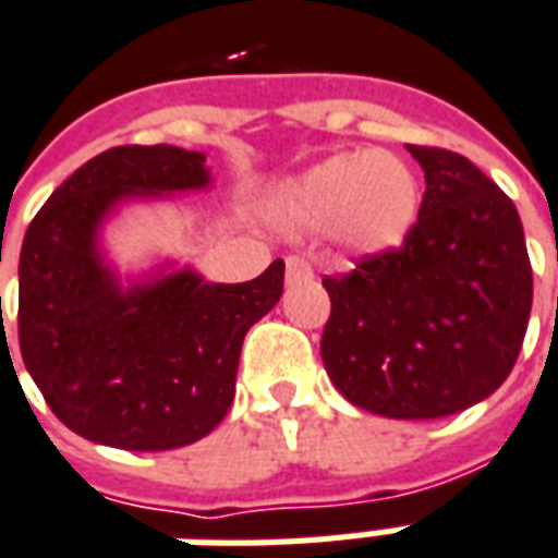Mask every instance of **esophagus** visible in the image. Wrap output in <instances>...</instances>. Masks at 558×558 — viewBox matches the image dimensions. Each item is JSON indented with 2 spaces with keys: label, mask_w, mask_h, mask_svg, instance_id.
Masks as SVG:
<instances>
[{
  "label": "esophagus",
  "mask_w": 558,
  "mask_h": 558,
  "mask_svg": "<svg viewBox=\"0 0 558 558\" xmlns=\"http://www.w3.org/2000/svg\"><path fill=\"white\" fill-rule=\"evenodd\" d=\"M301 280H313V268L307 259L290 257L287 259V283H301Z\"/></svg>",
  "instance_id": "34e87169"
}]
</instances>
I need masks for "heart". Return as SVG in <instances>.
Listing matches in <instances>:
<instances>
[{
    "label": "heart",
    "instance_id": "1",
    "mask_svg": "<svg viewBox=\"0 0 558 558\" xmlns=\"http://www.w3.org/2000/svg\"><path fill=\"white\" fill-rule=\"evenodd\" d=\"M420 180L390 150H352L322 159L275 197L280 218L295 230L322 233L361 257L405 245L420 218Z\"/></svg>",
    "mask_w": 558,
    "mask_h": 558
}]
</instances>
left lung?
Segmentation results:
<instances>
[{
    "instance_id": "8db88e82",
    "label": "left lung",
    "mask_w": 558,
    "mask_h": 558,
    "mask_svg": "<svg viewBox=\"0 0 558 558\" xmlns=\"http://www.w3.org/2000/svg\"><path fill=\"white\" fill-rule=\"evenodd\" d=\"M426 195L411 236L325 278L328 378L352 405L437 420L488 399L521 352L532 268L518 209L476 165L408 144Z\"/></svg>"
}]
</instances>
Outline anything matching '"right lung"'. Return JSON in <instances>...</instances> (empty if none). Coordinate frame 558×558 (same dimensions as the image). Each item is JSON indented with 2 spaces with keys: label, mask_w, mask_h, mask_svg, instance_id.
Instances as JSON below:
<instances>
[{
  "label": "right lung",
  "mask_w": 558,
  "mask_h": 558,
  "mask_svg": "<svg viewBox=\"0 0 558 558\" xmlns=\"http://www.w3.org/2000/svg\"><path fill=\"white\" fill-rule=\"evenodd\" d=\"M213 185L206 156L130 144L94 156L49 195L20 251V352L52 414L102 447H189L236 396L247 328L283 292V259L245 283H209L162 259L121 278L102 230L130 204Z\"/></svg>",
  "instance_id": "obj_1"
}]
</instances>
